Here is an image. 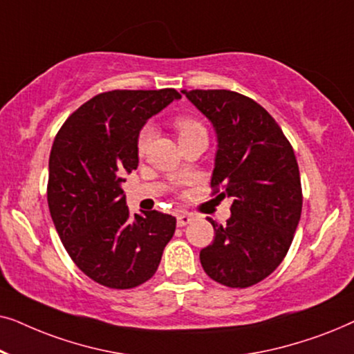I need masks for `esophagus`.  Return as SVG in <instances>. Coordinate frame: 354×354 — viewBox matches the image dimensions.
Returning a JSON list of instances; mask_svg holds the SVG:
<instances>
[{"instance_id": "obj_1", "label": "esophagus", "mask_w": 354, "mask_h": 354, "mask_svg": "<svg viewBox=\"0 0 354 354\" xmlns=\"http://www.w3.org/2000/svg\"><path fill=\"white\" fill-rule=\"evenodd\" d=\"M192 221H193V214H190V212H178L177 214V225L178 227L190 224Z\"/></svg>"}]
</instances>
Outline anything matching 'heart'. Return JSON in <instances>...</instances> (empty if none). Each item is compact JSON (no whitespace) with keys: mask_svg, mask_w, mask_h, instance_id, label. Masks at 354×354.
<instances>
[{"mask_svg":"<svg viewBox=\"0 0 354 354\" xmlns=\"http://www.w3.org/2000/svg\"><path fill=\"white\" fill-rule=\"evenodd\" d=\"M174 125H176L178 138H185L188 135L205 132L203 125L192 118H178ZM153 137H154V129L149 124L145 125V127L140 130L138 138H137V149L140 154H145V151L148 149V145L151 143Z\"/></svg>","mask_w":354,"mask_h":354,"instance_id":"heart-1","label":"heart"}]
</instances>
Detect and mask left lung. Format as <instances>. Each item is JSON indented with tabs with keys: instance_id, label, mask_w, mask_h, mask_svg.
I'll return each instance as SVG.
<instances>
[{
	"instance_id": "1",
	"label": "left lung",
	"mask_w": 354,
	"mask_h": 354,
	"mask_svg": "<svg viewBox=\"0 0 354 354\" xmlns=\"http://www.w3.org/2000/svg\"><path fill=\"white\" fill-rule=\"evenodd\" d=\"M211 120L217 151L211 187L232 196L225 225L211 221L214 241L200 261L230 288L261 282L279 268L293 241L303 195L292 145L263 106L230 90H182Z\"/></svg>"
}]
</instances>
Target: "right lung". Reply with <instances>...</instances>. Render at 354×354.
I'll list each match as a JSON object with an SVG mask.
<instances>
[{"label": "right lung", "instance_id": "obj_1", "mask_svg": "<svg viewBox=\"0 0 354 354\" xmlns=\"http://www.w3.org/2000/svg\"><path fill=\"white\" fill-rule=\"evenodd\" d=\"M182 96L174 88L113 90L69 115L53 143L48 206L82 272L109 288L149 280L176 232V217L129 214L124 176L138 166L137 138L151 115Z\"/></svg>", "mask_w": 354, "mask_h": 354}]
</instances>
